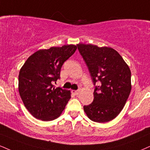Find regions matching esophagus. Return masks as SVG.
Segmentation results:
<instances>
[{"instance_id": "1", "label": "esophagus", "mask_w": 150, "mask_h": 150, "mask_svg": "<svg viewBox=\"0 0 150 150\" xmlns=\"http://www.w3.org/2000/svg\"><path fill=\"white\" fill-rule=\"evenodd\" d=\"M72 93H73L74 95L77 96L79 94V93H80V90H73V91H72Z\"/></svg>"}]
</instances>
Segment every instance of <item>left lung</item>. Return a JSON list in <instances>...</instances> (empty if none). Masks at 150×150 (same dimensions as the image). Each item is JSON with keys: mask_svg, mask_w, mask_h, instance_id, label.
Returning <instances> with one entry per match:
<instances>
[{"mask_svg": "<svg viewBox=\"0 0 150 150\" xmlns=\"http://www.w3.org/2000/svg\"><path fill=\"white\" fill-rule=\"evenodd\" d=\"M96 86L93 102L84 106L87 117L98 123L110 122L122 110L131 90L129 66L116 50L91 44L77 45Z\"/></svg>", "mask_w": 150, "mask_h": 150, "instance_id": "1", "label": "left lung"}]
</instances>
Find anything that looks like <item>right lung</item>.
<instances>
[{
  "instance_id": "1",
  "label": "right lung",
  "mask_w": 150,
  "mask_h": 150,
  "mask_svg": "<svg viewBox=\"0 0 150 150\" xmlns=\"http://www.w3.org/2000/svg\"><path fill=\"white\" fill-rule=\"evenodd\" d=\"M77 50L68 45L40 50L30 55L19 74V92L23 105L34 117L52 121L60 116L70 98V91L56 88L62 65Z\"/></svg>"
}]
</instances>
